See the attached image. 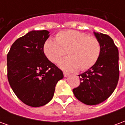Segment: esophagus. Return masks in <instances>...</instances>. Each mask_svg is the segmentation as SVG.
<instances>
[{"label": "esophagus", "mask_w": 125, "mask_h": 125, "mask_svg": "<svg viewBox=\"0 0 125 125\" xmlns=\"http://www.w3.org/2000/svg\"><path fill=\"white\" fill-rule=\"evenodd\" d=\"M70 75V73H67V72H63V76H64V77H67L68 76H69Z\"/></svg>", "instance_id": "1"}]
</instances>
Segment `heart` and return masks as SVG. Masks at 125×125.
Returning <instances> with one entry per match:
<instances>
[{
	"label": "heart",
	"mask_w": 125,
	"mask_h": 125,
	"mask_svg": "<svg viewBox=\"0 0 125 125\" xmlns=\"http://www.w3.org/2000/svg\"><path fill=\"white\" fill-rule=\"evenodd\" d=\"M43 52L52 62L57 63L68 53L69 57L60 63L68 71H86L93 67L99 59L101 46L98 39L76 30H65L56 35L55 41L47 39Z\"/></svg>",
	"instance_id": "heart-1"
}]
</instances>
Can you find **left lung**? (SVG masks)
<instances>
[{"instance_id":"left-lung-1","label":"left lung","mask_w":125,"mask_h":125,"mask_svg":"<svg viewBox=\"0 0 125 125\" xmlns=\"http://www.w3.org/2000/svg\"><path fill=\"white\" fill-rule=\"evenodd\" d=\"M101 46L99 59L96 64L80 74V84L73 88L74 96L87 105L104 102L111 94L119 79L118 50L110 37L94 32Z\"/></svg>"}]
</instances>
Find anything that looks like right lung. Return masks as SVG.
Segmentation results:
<instances>
[{
  "mask_svg": "<svg viewBox=\"0 0 125 125\" xmlns=\"http://www.w3.org/2000/svg\"><path fill=\"white\" fill-rule=\"evenodd\" d=\"M49 31H32L17 39L7 54V77L16 96L25 104L39 107L52 99L62 71L43 52Z\"/></svg>",
  "mask_w": 125,
  "mask_h": 125,
  "instance_id": "right-lung-1",
  "label": "right lung"
}]
</instances>
